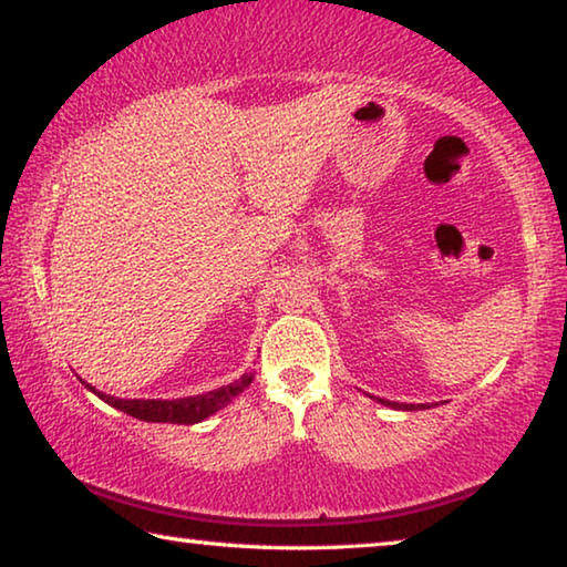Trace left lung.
<instances>
[{"instance_id":"1","label":"left lung","mask_w":567,"mask_h":567,"mask_svg":"<svg viewBox=\"0 0 567 567\" xmlns=\"http://www.w3.org/2000/svg\"><path fill=\"white\" fill-rule=\"evenodd\" d=\"M382 405H388V408H398V410H427L430 408V402L427 405H402V402H390V400H380Z\"/></svg>"}]
</instances>
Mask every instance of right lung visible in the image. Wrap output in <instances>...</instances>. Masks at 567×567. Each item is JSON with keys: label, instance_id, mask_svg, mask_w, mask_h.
Masks as SVG:
<instances>
[{"label": "right lung", "instance_id": "1", "mask_svg": "<svg viewBox=\"0 0 567 567\" xmlns=\"http://www.w3.org/2000/svg\"><path fill=\"white\" fill-rule=\"evenodd\" d=\"M255 372H245L243 378H237L229 385H223L217 390L203 392V395H189V398H177V400H122L112 398L107 392L94 390L90 382H84V388L92 390L100 400L107 402V405L117 408L127 415L145 420V422H175V425H195V422H203L205 417L215 415L217 410L227 408L239 392H243L249 382H252Z\"/></svg>", "mask_w": 567, "mask_h": 567}]
</instances>
